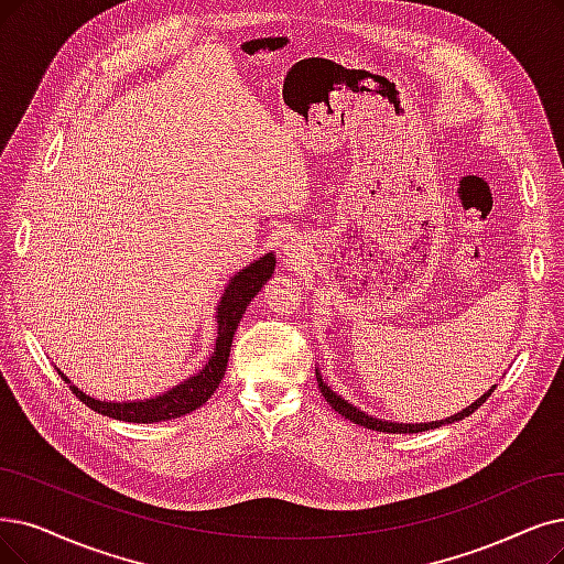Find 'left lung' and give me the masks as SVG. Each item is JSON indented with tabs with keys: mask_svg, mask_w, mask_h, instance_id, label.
I'll use <instances>...</instances> for the list:
<instances>
[{
	"mask_svg": "<svg viewBox=\"0 0 564 564\" xmlns=\"http://www.w3.org/2000/svg\"><path fill=\"white\" fill-rule=\"evenodd\" d=\"M317 381H319L322 395L326 398V402L330 404V408H333L337 414H343L345 419H349V421H354V423H358V425H364V427H370V431H379V433H425V431H435V427H440V425H444V423L463 421V419L469 416L471 412H477V410L481 408V404L486 402V398L495 391V387L488 389V393H484L479 400L471 402L469 408H465L463 412H458V414H454V416L442 419V421H431V423H393V421H381V419L368 416L366 412L356 410L354 404H349L345 398H340L335 391H330V387L324 384V379H322L319 372H317Z\"/></svg>",
	"mask_w": 564,
	"mask_h": 564,
	"instance_id": "obj_1",
	"label": "left lung"
}]
</instances>
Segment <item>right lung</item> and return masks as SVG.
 Instances as JSON below:
<instances>
[{
	"label": "right lung",
	"mask_w": 564,
	"mask_h": 564,
	"mask_svg": "<svg viewBox=\"0 0 564 564\" xmlns=\"http://www.w3.org/2000/svg\"><path fill=\"white\" fill-rule=\"evenodd\" d=\"M273 270H275V254L268 252L231 278L229 286L224 289L221 301L217 303V343H215L213 356L208 358V364L204 366V370H198L194 377L180 381L177 387L169 389L162 395H154L148 400L108 402V400H97L83 393L78 387L72 384V379L62 370H57V375L66 381V384H69L76 398H80V402H85L89 410H95L110 419L127 421V423H160V421L189 414L198 410L200 404L217 391L224 372H227L231 343L242 314L247 305H250V301L259 294L265 280H270V275H273Z\"/></svg>",
	"instance_id": "obj_1"
}]
</instances>
